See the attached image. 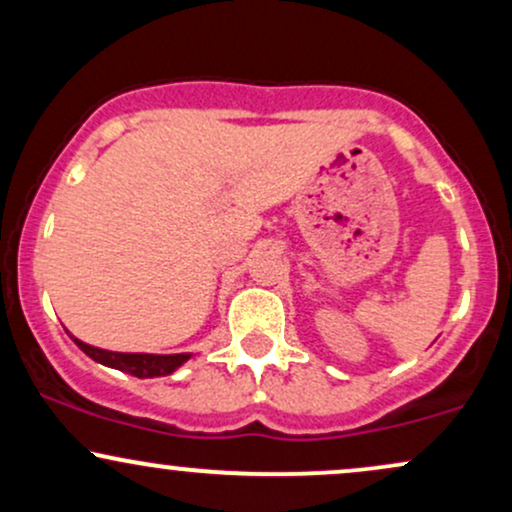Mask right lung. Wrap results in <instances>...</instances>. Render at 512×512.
<instances>
[{"mask_svg": "<svg viewBox=\"0 0 512 512\" xmlns=\"http://www.w3.org/2000/svg\"><path fill=\"white\" fill-rule=\"evenodd\" d=\"M72 339L86 356L93 358V361L103 363V366L108 368L122 370V373L137 375V378H158V375H170L192 356V354H120V351L98 349V346L81 342V339L76 337Z\"/></svg>", "mask_w": 512, "mask_h": 512, "instance_id": "right-lung-1", "label": "right lung"}]
</instances>
